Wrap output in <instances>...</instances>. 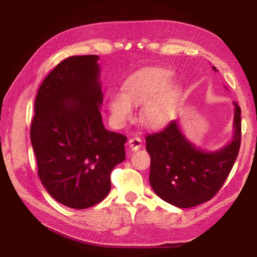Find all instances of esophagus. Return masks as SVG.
<instances>
[{
	"label": "esophagus",
	"mask_w": 257,
	"mask_h": 257,
	"mask_svg": "<svg viewBox=\"0 0 257 257\" xmlns=\"http://www.w3.org/2000/svg\"><path fill=\"white\" fill-rule=\"evenodd\" d=\"M127 144H128V147L131 148L132 150L137 151V150H139V148L142 147L143 141H142V138H139V137L135 136V137L130 138V141H128Z\"/></svg>",
	"instance_id": "obj_1"
}]
</instances>
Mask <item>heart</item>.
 Masks as SVG:
<instances>
[{
    "label": "heart",
    "mask_w": 257,
    "mask_h": 257,
    "mask_svg": "<svg viewBox=\"0 0 257 257\" xmlns=\"http://www.w3.org/2000/svg\"><path fill=\"white\" fill-rule=\"evenodd\" d=\"M174 74L168 69L152 67L138 72L125 80L122 93L109 96V110L115 123L122 124L133 115V106L144 105L143 121L149 127H161L173 118L180 90L173 85Z\"/></svg>",
    "instance_id": "obj_1"
}]
</instances>
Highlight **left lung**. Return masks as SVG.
I'll return each instance as SVG.
<instances>
[{
    "mask_svg": "<svg viewBox=\"0 0 257 257\" xmlns=\"http://www.w3.org/2000/svg\"><path fill=\"white\" fill-rule=\"evenodd\" d=\"M234 105L235 134L231 143L219 151L197 149L184 138L176 121L147 135L146 149L151 157L149 180L159 197L179 208H190L206 203L220 191L241 144V109L237 102Z\"/></svg>",
    "mask_w": 257,
    "mask_h": 257,
    "instance_id": "left-lung-1",
    "label": "left lung"
}]
</instances>
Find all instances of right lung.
I'll return each instance as SVG.
<instances>
[{"label": "right lung", "mask_w": 257, "mask_h": 257, "mask_svg": "<svg viewBox=\"0 0 257 257\" xmlns=\"http://www.w3.org/2000/svg\"><path fill=\"white\" fill-rule=\"evenodd\" d=\"M97 61L94 54L61 61L38 89L31 123L43 185L74 209L102 201L111 188V170L125 159L126 136L103 125Z\"/></svg>", "instance_id": "right-lung-1"}]
</instances>
